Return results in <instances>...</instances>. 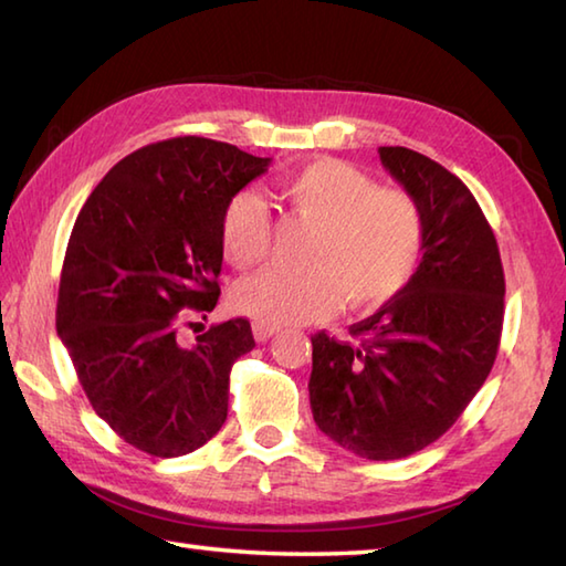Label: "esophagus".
Returning <instances> with one entry per match:
<instances>
[{"instance_id":"obj_1","label":"esophagus","mask_w":566,"mask_h":566,"mask_svg":"<svg viewBox=\"0 0 566 566\" xmlns=\"http://www.w3.org/2000/svg\"><path fill=\"white\" fill-rule=\"evenodd\" d=\"M276 331H280V326H268V324H252V334H254V338H258L260 343H264V340H270Z\"/></svg>"}]
</instances>
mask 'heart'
<instances>
[{
    "instance_id": "heart-1",
    "label": "heart",
    "mask_w": 566,
    "mask_h": 566,
    "mask_svg": "<svg viewBox=\"0 0 566 566\" xmlns=\"http://www.w3.org/2000/svg\"><path fill=\"white\" fill-rule=\"evenodd\" d=\"M290 216L316 226L302 272H264L242 282L232 304L268 326L308 324L346 302L370 312L412 282L424 252V218L402 188L378 186L358 166L316 159L274 184ZM220 245L235 270L268 260L272 220L262 198L240 191L220 220Z\"/></svg>"
}]
</instances>
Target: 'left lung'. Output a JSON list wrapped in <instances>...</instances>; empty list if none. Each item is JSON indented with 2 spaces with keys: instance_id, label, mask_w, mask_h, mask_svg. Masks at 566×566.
Listing matches in <instances>:
<instances>
[{
  "instance_id": "1",
  "label": "left lung",
  "mask_w": 566,
  "mask_h": 566,
  "mask_svg": "<svg viewBox=\"0 0 566 566\" xmlns=\"http://www.w3.org/2000/svg\"><path fill=\"white\" fill-rule=\"evenodd\" d=\"M378 151L422 210V262L400 294L348 328L353 340L312 336L308 397L338 447L395 461L447 434L489 378L505 276L489 220L459 176L407 147Z\"/></svg>"
}]
</instances>
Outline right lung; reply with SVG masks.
<instances>
[{"mask_svg":"<svg viewBox=\"0 0 566 566\" xmlns=\"http://www.w3.org/2000/svg\"><path fill=\"white\" fill-rule=\"evenodd\" d=\"M268 166L206 137L154 142L117 161L77 213L55 331L97 417L151 457L196 451L228 417L250 321L210 326L193 346L179 334L216 308L223 210Z\"/></svg>","mask_w":566,"mask_h":566,"instance_id":"obj_1","label":"right lung"}]
</instances>
